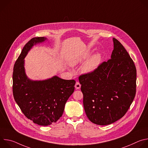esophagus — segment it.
<instances>
[{"label": "esophagus", "instance_id": "obj_1", "mask_svg": "<svg viewBox=\"0 0 148 148\" xmlns=\"http://www.w3.org/2000/svg\"><path fill=\"white\" fill-rule=\"evenodd\" d=\"M75 88L76 90H79L81 88V84H79V82H76L75 85Z\"/></svg>", "mask_w": 148, "mask_h": 148}]
</instances>
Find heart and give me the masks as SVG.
<instances>
[{
	"label": "heart",
	"mask_w": 148,
	"mask_h": 148,
	"mask_svg": "<svg viewBox=\"0 0 148 148\" xmlns=\"http://www.w3.org/2000/svg\"><path fill=\"white\" fill-rule=\"evenodd\" d=\"M90 55V52L88 51L79 54L78 56H77L71 59L70 61V64L72 66L81 64L87 60ZM101 59L102 56L100 53L98 52L93 54L82 67V72L84 74H91L93 73L99 66Z\"/></svg>",
	"instance_id": "obj_1"
}]
</instances>
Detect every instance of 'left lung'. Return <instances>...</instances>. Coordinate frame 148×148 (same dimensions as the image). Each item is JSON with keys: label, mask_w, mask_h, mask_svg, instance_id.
Listing matches in <instances>:
<instances>
[{"label": "left lung", "mask_w": 148, "mask_h": 148, "mask_svg": "<svg viewBox=\"0 0 148 148\" xmlns=\"http://www.w3.org/2000/svg\"><path fill=\"white\" fill-rule=\"evenodd\" d=\"M111 59L93 73L79 77L84 108L88 118L99 125L112 123L124 116L136 94V70L128 53L113 38Z\"/></svg>", "instance_id": "obj_1"}]
</instances>
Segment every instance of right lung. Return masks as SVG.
Returning a JSON list of instances; mask_svg holds the SVG:
<instances>
[{
  "mask_svg": "<svg viewBox=\"0 0 148 148\" xmlns=\"http://www.w3.org/2000/svg\"><path fill=\"white\" fill-rule=\"evenodd\" d=\"M47 40L45 37H34L28 41L15 62L13 73L15 101L28 119L41 126L50 125L60 119L75 84L74 79L57 75L45 80H32L27 76L25 58L34 46Z\"/></svg>",
  "mask_w": 148,
  "mask_h": 148,
  "instance_id": "obj_1",
  "label": "right lung"
}]
</instances>
